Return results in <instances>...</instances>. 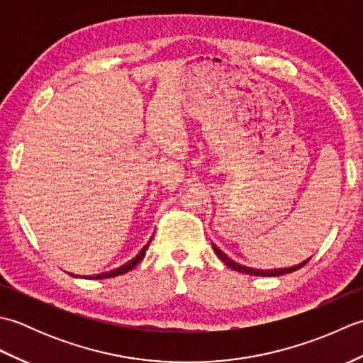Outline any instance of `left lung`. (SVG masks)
I'll return each mask as SVG.
<instances>
[{"mask_svg": "<svg viewBox=\"0 0 363 363\" xmlns=\"http://www.w3.org/2000/svg\"><path fill=\"white\" fill-rule=\"evenodd\" d=\"M212 248H213V251H215V254H217V256L225 262V264L229 267V268H233V269H235V272H238V273H245V274H251V276H282V274H289V273H293V272H296L298 268H301V267H304L307 262H309V259L307 260H304V262H301V264H298V265H295V267H289V268H277V269H267V272H264V269H256V268H250V267H245V265H240V264H237V262H234L233 259H229L225 252H223L221 250H218L217 246H215L213 243H212Z\"/></svg>", "mask_w": 363, "mask_h": 363, "instance_id": "obj_1", "label": "left lung"}]
</instances>
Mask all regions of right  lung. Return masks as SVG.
<instances>
[{
	"mask_svg": "<svg viewBox=\"0 0 363 363\" xmlns=\"http://www.w3.org/2000/svg\"><path fill=\"white\" fill-rule=\"evenodd\" d=\"M152 238V237H151ZM150 243H151V240L146 243L143 248H142V251L137 254L135 257H133L130 260H128L125 265H121V267H118V268H115V269H111V272H106V273H101V274H96V276H91V279H107V277H115V276H120V274H125V273H128V272H130V269H133L138 262H140L143 257H145V251L148 250V246H150Z\"/></svg>",
	"mask_w": 363,
	"mask_h": 363,
	"instance_id": "1",
	"label": "right lung"
}]
</instances>
